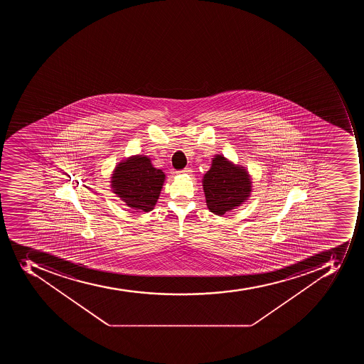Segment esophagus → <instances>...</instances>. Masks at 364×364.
<instances>
[{
  "label": "esophagus",
  "mask_w": 364,
  "mask_h": 364,
  "mask_svg": "<svg viewBox=\"0 0 364 364\" xmlns=\"http://www.w3.org/2000/svg\"><path fill=\"white\" fill-rule=\"evenodd\" d=\"M191 168H189V167H186V168L181 169V171H178V174H191Z\"/></svg>",
  "instance_id": "obj_1"
}]
</instances>
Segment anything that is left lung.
I'll use <instances>...</instances> for the list:
<instances>
[{
  "label": "left lung",
  "mask_w": 364,
  "mask_h": 364,
  "mask_svg": "<svg viewBox=\"0 0 364 364\" xmlns=\"http://www.w3.org/2000/svg\"><path fill=\"white\" fill-rule=\"evenodd\" d=\"M207 207L216 215H224L250 198L252 181L244 167L233 165L222 155L213 158L212 167L203 178Z\"/></svg>",
  "instance_id": "left-lung-1"
}]
</instances>
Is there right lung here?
<instances>
[{"label":"right lung","mask_w":364,"mask_h":364,"mask_svg":"<svg viewBox=\"0 0 364 364\" xmlns=\"http://www.w3.org/2000/svg\"><path fill=\"white\" fill-rule=\"evenodd\" d=\"M165 174L152 166L150 158L136 155L120 161L112 176V188L127 206L150 212L161 195Z\"/></svg>","instance_id":"add662e5"}]
</instances>
